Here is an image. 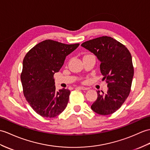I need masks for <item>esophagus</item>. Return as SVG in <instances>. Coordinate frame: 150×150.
I'll return each instance as SVG.
<instances>
[{"mask_svg":"<svg viewBox=\"0 0 150 150\" xmlns=\"http://www.w3.org/2000/svg\"><path fill=\"white\" fill-rule=\"evenodd\" d=\"M79 88L82 89V90H88L89 89V88H85V87H79Z\"/></svg>","mask_w":150,"mask_h":150,"instance_id":"obj_1","label":"esophagus"}]
</instances>
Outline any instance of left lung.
Segmentation results:
<instances>
[{
    "mask_svg": "<svg viewBox=\"0 0 150 150\" xmlns=\"http://www.w3.org/2000/svg\"><path fill=\"white\" fill-rule=\"evenodd\" d=\"M81 46L100 61L102 80L108 87L106 93L97 91L98 97L91 109L100 115L112 114L123 105L130 92L134 76L131 54L122 43L106 36L87 41Z\"/></svg>",
    "mask_w": 150,
    "mask_h": 150,
    "instance_id": "1",
    "label": "left lung"
}]
</instances>
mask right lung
I'll use <instances>...</instances> for the list:
<instances>
[{
  "label": "right lung",
  "mask_w": 150,
  "mask_h": 150,
  "mask_svg": "<svg viewBox=\"0 0 150 150\" xmlns=\"http://www.w3.org/2000/svg\"><path fill=\"white\" fill-rule=\"evenodd\" d=\"M79 45L47 40L31 48L24 57L20 75L23 95L30 106L42 117H56L67 107L70 91L64 88L56 91L54 75Z\"/></svg>",
  "instance_id": "1"
}]
</instances>
